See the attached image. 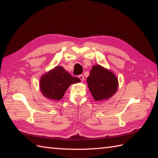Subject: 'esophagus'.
I'll use <instances>...</instances> for the list:
<instances>
[{
  "label": "esophagus",
  "mask_w": 158,
  "mask_h": 158,
  "mask_svg": "<svg viewBox=\"0 0 158 158\" xmlns=\"http://www.w3.org/2000/svg\"><path fill=\"white\" fill-rule=\"evenodd\" d=\"M79 79L81 80V81H83L84 80V75H82V74H80V75H79Z\"/></svg>",
  "instance_id": "obj_1"
}]
</instances>
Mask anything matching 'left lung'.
Listing matches in <instances>:
<instances>
[{
  "label": "left lung",
  "instance_id": "1",
  "mask_svg": "<svg viewBox=\"0 0 158 158\" xmlns=\"http://www.w3.org/2000/svg\"><path fill=\"white\" fill-rule=\"evenodd\" d=\"M87 84L95 101L109 99L118 89V80L114 74L99 65H93Z\"/></svg>",
  "mask_w": 158,
  "mask_h": 158
}]
</instances>
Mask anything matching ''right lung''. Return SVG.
I'll list each match as a JSON object with an SVG mask.
<instances>
[{
	"label": "right lung",
	"instance_id": "obj_1",
	"mask_svg": "<svg viewBox=\"0 0 158 158\" xmlns=\"http://www.w3.org/2000/svg\"><path fill=\"white\" fill-rule=\"evenodd\" d=\"M79 81V78L70 75L63 67L57 66L42 77L40 86L47 98L60 100L69 85Z\"/></svg>",
	"mask_w": 158,
	"mask_h": 158
}]
</instances>
